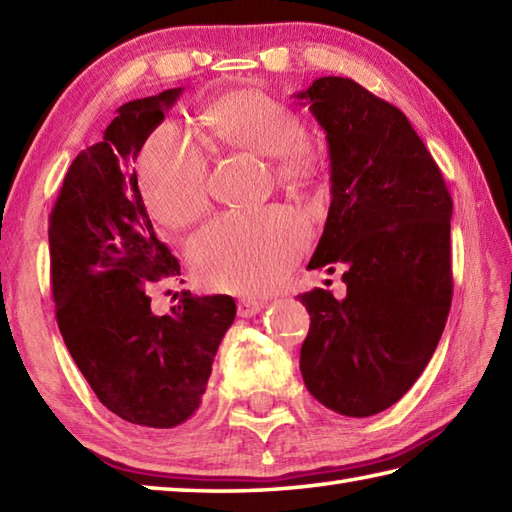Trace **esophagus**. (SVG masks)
<instances>
[{
	"label": "esophagus",
	"instance_id": "34e87169",
	"mask_svg": "<svg viewBox=\"0 0 512 512\" xmlns=\"http://www.w3.org/2000/svg\"><path fill=\"white\" fill-rule=\"evenodd\" d=\"M266 304L262 302V299H253V297H244V299H239V304H237V315L239 317H253V315H257L259 310H262Z\"/></svg>",
	"mask_w": 512,
	"mask_h": 512
}]
</instances>
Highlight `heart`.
Segmentation results:
<instances>
[{
	"instance_id": "obj_1",
	"label": "heart",
	"mask_w": 512,
	"mask_h": 512,
	"mask_svg": "<svg viewBox=\"0 0 512 512\" xmlns=\"http://www.w3.org/2000/svg\"><path fill=\"white\" fill-rule=\"evenodd\" d=\"M210 137L228 148L273 159L284 188H306L324 168L319 146L304 135L293 108L259 90H235L208 106ZM139 182L150 213L170 228L197 222L208 210V164L202 150L175 130L159 128L139 153ZM308 244V228L282 208L250 217H219L193 237L190 262L208 286L264 293L284 279Z\"/></svg>"
}]
</instances>
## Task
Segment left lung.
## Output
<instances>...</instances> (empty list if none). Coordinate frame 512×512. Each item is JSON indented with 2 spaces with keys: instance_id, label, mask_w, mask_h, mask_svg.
Masks as SVG:
<instances>
[{
  "instance_id": "8db88e82",
  "label": "left lung",
  "mask_w": 512,
  "mask_h": 512,
  "mask_svg": "<svg viewBox=\"0 0 512 512\" xmlns=\"http://www.w3.org/2000/svg\"><path fill=\"white\" fill-rule=\"evenodd\" d=\"M324 128L330 208L308 270L344 266L346 297L299 295L308 393L346 417L399 402L424 373L453 299V199L402 110L348 77H319L295 95Z\"/></svg>"
}]
</instances>
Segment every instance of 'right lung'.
Here are the masks:
<instances>
[{
	"label": "right lung",
	"mask_w": 512,
	"mask_h": 512,
	"mask_svg": "<svg viewBox=\"0 0 512 512\" xmlns=\"http://www.w3.org/2000/svg\"><path fill=\"white\" fill-rule=\"evenodd\" d=\"M182 90L117 108L102 142L70 164L48 226L68 353L110 413L148 428H173L197 413L237 313L230 295L190 293L168 315L150 310V284L179 275V262L155 235L133 164Z\"/></svg>",
	"instance_id": "add662e5"
}]
</instances>
